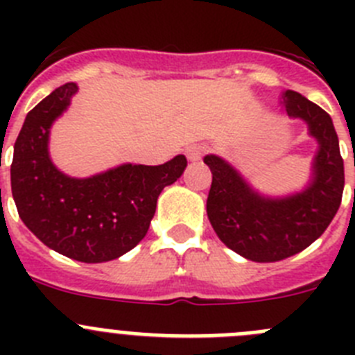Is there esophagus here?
I'll return each instance as SVG.
<instances>
[{"label": "esophagus", "mask_w": 355, "mask_h": 355, "mask_svg": "<svg viewBox=\"0 0 355 355\" xmlns=\"http://www.w3.org/2000/svg\"><path fill=\"white\" fill-rule=\"evenodd\" d=\"M205 153H206V147L202 146H190L187 147V150H184V155H187V158L190 159V162H199Z\"/></svg>", "instance_id": "1"}]
</instances>
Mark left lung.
I'll return each instance as SVG.
<instances>
[{
	"label": "left lung",
	"instance_id": "8db88e82",
	"mask_svg": "<svg viewBox=\"0 0 355 355\" xmlns=\"http://www.w3.org/2000/svg\"><path fill=\"white\" fill-rule=\"evenodd\" d=\"M281 106L288 117L306 122L307 133L318 142L311 180L302 192L261 196L225 159L205 156L213 174L206 211L216 236L258 263L290 258L322 236L340 208L345 187L343 158L331 115L293 90L283 92Z\"/></svg>",
	"mask_w": 355,
	"mask_h": 355
}]
</instances>
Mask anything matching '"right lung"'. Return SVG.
<instances>
[{
    "label": "right lung",
    "instance_id": "right-lung-1",
    "mask_svg": "<svg viewBox=\"0 0 355 355\" xmlns=\"http://www.w3.org/2000/svg\"><path fill=\"white\" fill-rule=\"evenodd\" d=\"M76 92V83L62 85L26 115L14 146L12 196L44 245L76 261H112L146 236L158 196L180 180L187 158L156 167L124 163L90 178L64 174L49 156V130Z\"/></svg>",
    "mask_w": 355,
    "mask_h": 355
}]
</instances>
